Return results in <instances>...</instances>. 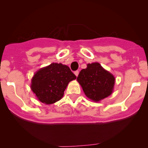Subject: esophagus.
Listing matches in <instances>:
<instances>
[{
	"label": "esophagus",
	"mask_w": 148,
	"mask_h": 148,
	"mask_svg": "<svg viewBox=\"0 0 148 148\" xmlns=\"http://www.w3.org/2000/svg\"><path fill=\"white\" fill-rule=\"evenodd\" d=\"M79 71H74V74H75V75L77 76V77L79 75Z\"/></svg>",
	"instance_id": "1"
}]
</instances>
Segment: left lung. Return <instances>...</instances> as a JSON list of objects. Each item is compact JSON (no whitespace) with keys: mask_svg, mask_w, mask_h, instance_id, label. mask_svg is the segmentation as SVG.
Wrapping results in <instances>:
<instances>
[{"mask_svg":"<svg viewBox=\"0 0 148 148\" xmlns=\"http://www.w3.org/2000/svg\"><path fill=\"white\" fill-rule=\"evenodd\" d=\"M77 81L88 98L99 102L112 93L115 79L99 63H92L81 70Z\"/></svg>","mask_w":148,"mask_h":148,"instance_id":"1","label":"left lung"}]
</instances>
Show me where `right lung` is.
<instances>
[{
    "instance_id": "right-lung-1",
    "label": "right lung",
    "mask_w": 148,
    "mask_h": 148,
    "mask_svg": "<svg viewBox=\"0 0 148 148\" xmlns=\"http://www.w3.org/2000/svg\"><path fill=\"white\" fill-rule=\"evenodd\" d=\"M76 78L69 66L52 63L34 74L31 87L40 102L51 104L62 99L69 82Z\"/></svg>"
}]
</instances>
